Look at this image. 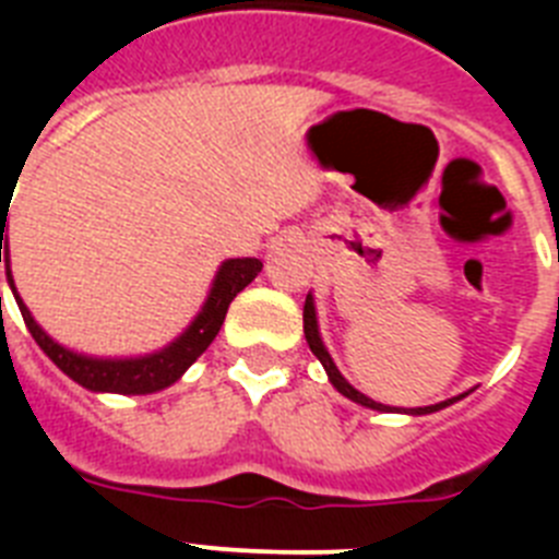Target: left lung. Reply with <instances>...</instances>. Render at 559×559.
Segmentation results:
<instances>
[{
    "label": "left lung",
    "mask_w": 559,
    "mask_h": 559,
    "mask_svg": "<svg viewBox=\"0 0 559 559\" xmlns=\"http://www.w3.org/2000/svg\"><path fill=\"white\" fill-rule=\"evenodd\" d=\"M302 319H305V338H308L310 353H313L316 358L322 360V367H324V372H328L330 383H333V386L338 389V392L344 394V397L353 400V403H358V406L374 408V412H400V414H412V417H419V414H433V412H439V408L453 406L456 400H462V397H467V394H471V392H464V394H459V397L442 400V403H437V406H419V408H392V406H383V403H378V400L367 397V394H360L358 389H355L353 383H349V380L338 372V367H335V364H333V358H330L328 347H324L322 333H319V319H316L313 294H308V299H305Z\"/></svg>",
    "instance_id": "left-lung-1"
}]
</instances>
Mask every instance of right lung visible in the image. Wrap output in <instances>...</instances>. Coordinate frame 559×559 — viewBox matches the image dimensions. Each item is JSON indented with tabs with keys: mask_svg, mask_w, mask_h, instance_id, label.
I'll use <instances>...</instances> for the list:
<instances>
[{
	"mask_svg": "<svg viewBox=\"0 0 559 559\" xmlns=\"http://www.w3.org/2000/svg\"><path fill=\"white\" fill-rule=\"evenodd\" d=\"M8 206L10 204L0 201V263H4V274H8L10 290L16 296V305L19 310H22L24 324H27L29 335L36 338L38 347L47 353V358L52 360L63 374H69V378L75 380V383H81L83 389H88V392L153 394L173 386V383L199 360V355L210 347L212 341H215L231 299H235V296L263 271V263L254 260V257H231V260H224L221 269L215 271L210 294H206L204 305H201V310L195 313V319L187 324V330L179 338H173L167 347L156 349V353L136 355V358H97V355H83L75 353V349L63 347V344H58L52 335L44 333L41 324L33 319L27 305L22 302L16 285H13V274H10V249L8 235H4V221H8L10 212ZM2 239L5 240L4 247L1 246Z\"/></svg>",
	"mask_w": 559,
	"mask_h": 559,
	"instance_id": "1",
	"label": "right lung"
}]
</instances>
